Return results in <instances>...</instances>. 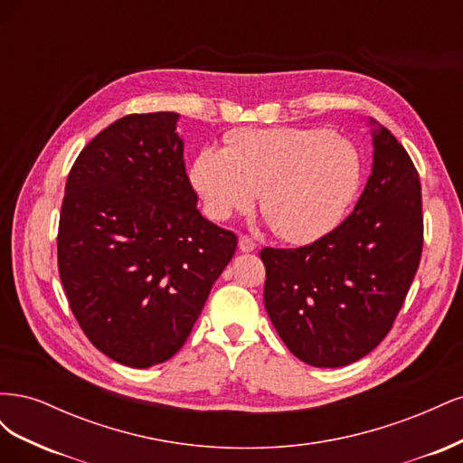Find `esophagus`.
<instances>
[{"instance_id":"obj_1","label":"esophagus","mask_w":463,"mask_h":463,"mask_svg":"<svg viewBox=\"0 0 463 463\" xmlns=\"http://www.w3.org/2000/svg\"><path fill=\"white\" fill-rule=\"evenodd\" d=\"M257 249V243L247 235H240V250L241 253H250V250Z\"/></svg>"}]
</instances>
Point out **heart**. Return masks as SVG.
<instances>
[{
	"instance_id": "1",
	"label": "heart",
	"mask_w": 463,
	"mask_h": 463,
	"mask_svg": "<svg viewBox=\"0 0 463 463\" xmlns=\"http://www.w3.org/2000/svg\"><path fill=\"white\" fill-rule=\"evenodd\" d=\"M191 181L210 218L228 220L253 206L289 243L332 232L363 185V158L354 143L325 128L243 129L226 148H204Z\"/></svg>"
}]
</instances>
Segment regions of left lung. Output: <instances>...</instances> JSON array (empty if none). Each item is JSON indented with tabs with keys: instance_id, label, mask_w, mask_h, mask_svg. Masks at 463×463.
Segmentation results:
<instances>
[{
	"instance_id": "8db88e82",
	"label": "left lung",
	"mask_w": 463,
	"mask_h": 463,
	"mask_svg": "<svg viewBox=\"0 0 463 463\" xmlns=\"http://www.w3.org/2000/svg\"><path fill=\"white\" fill-rule=\"evenodd\" d=\"M373 125V172L338 228L298 249L260 250L264 307L289 352L344 367L384 340L423 250L421 184L410 154Z\"/></svg>"
}]
</instances>
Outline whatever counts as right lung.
<instances>
[{"mask_svg":"<svg viewBox=\"0 0 463 463\" xmlns=\"http://www.w3.org/2000/svg\"><path fill=\"white\" fill-rule=\"evenodd\" d=\"M174 111L131 114L80 150L58 232L69 307L96 349L146 369L174 357L237 235L203 218Z\"/></svg>","mask_w":463,"mask_h":463,"instance_id":"add662e5","label":"right lung"}]
</instances>
